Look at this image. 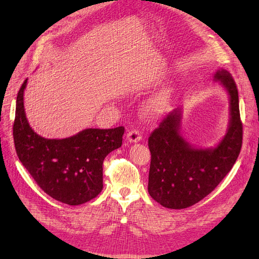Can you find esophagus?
Wrapping results in <instances>:
<instances>
[{
	"instance_id": "34e87169",
	"label": "esophagus",
	"mask_w": 259,
	"mask_h": 259,
	"mask_svg": "<svg viewBox=\"0 0 259 259\" xmlns=\"http://www.w3.org/2000/svg\"><path fill=\"white\" fill-rule=\"evenodd\" d=\"M127 140L130 143H138L140 141H142V134L139 130L133 129V130H129L127 133Z\"/></svg>"
}]
</instances>
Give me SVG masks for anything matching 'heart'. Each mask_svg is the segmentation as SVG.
Wrapping results in <instances>:
<instances>
[{"label": "heart", "instance_id": "heart-1", "mask_svg": "<svg viewBox=\"0 0 259 259\" xmlns=\"http://www.w3.org/2000/svg\"><path fill=\"white\" fill-rule=\"evenodd\" d=\"M168 104V93L166 91L160 92L152 100L148 102L145 107V114L150 118H156L159 116Z\"/></svg>", "mask_w": 259, "mask_h": 259}]
</instances>
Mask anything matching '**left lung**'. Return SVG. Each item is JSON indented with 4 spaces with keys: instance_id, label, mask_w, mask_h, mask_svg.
Instances as JSON below:
<instances>
[{
    "instance_id": "1",
    "label": "left lung",
    "mask_w": 259,
    "mask_h": 259,
    "mask_svg": "<svg viewBox=\"0 0 259 259\" xmlns=\"http://www.w3.org/2000/svg\"><path fill=\"white\" fill-rule=\"evenodd\" d=\"M220 80L230 95V122L227 134L215 148L193 149L180 133L181 108L164 117L150 134L151 152L148 191L162 207L185 209L205 198L232 169L242 145L238 91L227 70H217Z\"/></svg>"
}]
</instances>
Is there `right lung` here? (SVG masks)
<instances>
[{
	"label": "right lung",
	"mask_w": 259,
	"mask_h": 259,
	"mask_svg": "<svg viewBox=\"0 0 259 259\" xmlns=\"http://www.w3.org/2000/svg\"><path fill=\"white\" fill-rule=\"evenodd\" d=\"M22 84L18 97L13 141L19 159L43 191L61 202L77 206L103 190V161L122 143L125 128L85 129L71 138L48 140L27 121Z\"/></svg>",
	"instance_id": "right-lung-1"
}]
</instances>
